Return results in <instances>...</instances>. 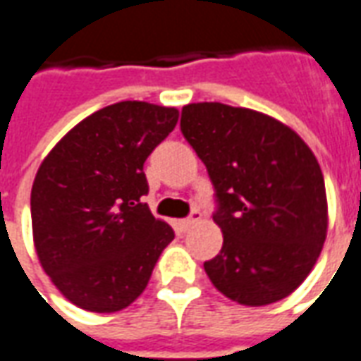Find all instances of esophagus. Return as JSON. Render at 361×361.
<instances>
[{"label": "esophagus", "mask_w": 361, "mask_h": 361, "mask_svg": "<svg viewBox=\"0 0 361 361\" xmlns=\"http://www.w3.org/2000/svg\"><path fill=\"white\" fill-rule=\"evenodd\" d=\"M202 218V214H200V210H190V214H188V218H185V220H180V226H183V230H188V228H192L198 220Z\"/></svg>", "instance_id": "34e87169"}]
</instances>
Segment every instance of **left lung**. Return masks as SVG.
<instances>
[{
	"label": "left lung",
	"mask_w": 361,
	"mask_h": 361,
	"mask_svg": "<svg viewBox=\"0 0 361 361\" xmlns=\"http://www.w3.org/2000/svg\"><path fill=\"white\" fill-rule=\"evenodd\" d=\"M180 131L214 186L224 245L204 269L228 299L263 307L307 279L326 238L317 157L277 119L220 102L183 108Z\"/></svg>",
	"instance_id": "obj_1"
}]
</instances>
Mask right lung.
Masks as SVG:
<instances>
[{
    "mask_svg": "<svg viewBox=\"0 0 361 361\" xmlns=\"http://www.w3.org/2000/svg\"><path fill=\"white\" fill-rule=\"evenodd\" d=\"M178 111L118 102L82 119L39 166L31 190L37 255L66 299L90 312L126 309L147 287L175 232L143 196V165Z\"/></svg>",
    "mask_w": 361,
    "mask_h": 361,
    "instance_id": "right-lung-1",
    "label": "right lung"
}]
</instances>
